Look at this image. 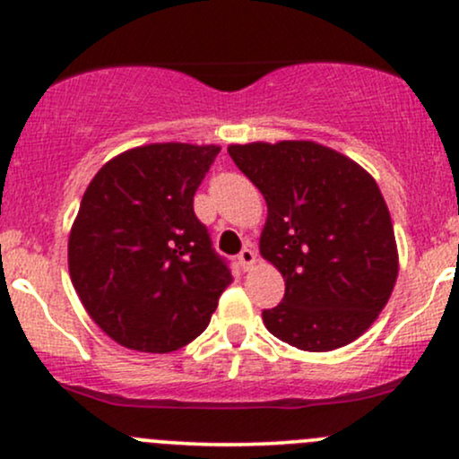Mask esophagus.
<instances>
[{
    "label": "esophagus",
    "instance_id": "34e87169",
    "mask_svg": "<svg viewBox=\"0 0 459 459\" xmlns=\"http://www.w3.org/2000/svg\"><path fill=\"white\" fill-rule=\"evenodd\" d=\"M237 261H239L241 270H244V272L250 270V267L255 265V261H256L255 247H252V246H244V247H241V252H239V255H237Z\"/></svg>",
    "mask_w": 459,
    "mask_h": 459
}]
</instances>
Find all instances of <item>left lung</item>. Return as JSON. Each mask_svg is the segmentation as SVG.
I'll list each match as a JSON object with an SVG mask.
<instances>
[{
	"mask_svg": "<svg viewBox=\"0 0 459 459\" xmlns=\"http://www.w3.org/2000/svg\"><path fill=\"white\" fill-rule=\"evenodd\" d=\"M229 155L265 198L261 255L284 278L282 302L263 310L265 328L304 351L356 341L397 281L391 213L377 183L315 142L233 144Z\"/></svg>",
	"mask_w": 459,
	"mask_h": 459,
	"instance_id": "8db88e82",
	"label": "left lung"
}]
</instances>
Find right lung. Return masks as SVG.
<instances>
[{"label":"right lung","instance_id":"right-lung-1","mask_svg":"<svg viewBox=\"0 0 459 459\" xmlns=\"http://www.w3.org/2000/svg\"><path fill=\"white\" fill-rule=\"evenodd\" d=\"M220 146L149 144L108 161L83 194L68 272L105 334L166 354L203 334L230 267L194 213Z\"/></svg>","mask_w":459,"mask_h":459}]
</instances>
